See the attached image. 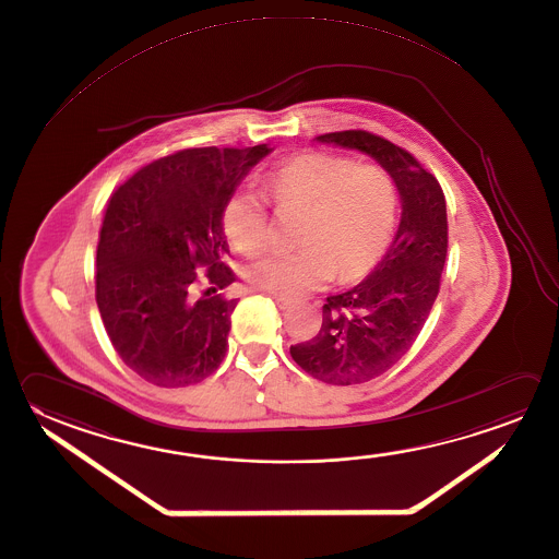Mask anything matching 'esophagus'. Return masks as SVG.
I'll list each match as a JSON object with an SVG mask.
<instances>
[{
	"mask_svg": "<svg viewBox=\"0 0 559 559\" xmlns=\"http://www.w3.org/2000/svg\"><path fill=\"white\" fill-rule=\"evenodd\" d=\"M272 299H274L275 305H277L280 309H289V307L294 305V299H289V297H284V295H272Z\"/></svg>",
	"mask_w": 559,
	"mask_h": 559,
	"instance_id": "esophagus-1",
	"label": "esophagus"
}]
</instances>
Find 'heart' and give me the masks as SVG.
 <instances>
[{"mask_svg":"<svg viewBox=\"0 0 559 559\" xmlns=\"http://www.w3.org/2000/svg\"><path fill=\"white\" fill-rule=\"evenodd\" d=\"M265 193L280 209L301 211L295 252L267 250L243 265V280L270 294L299 297L374 270L396 228V185L380 165H355L323 152H304L265 173ZM223 228L238 252L252 254L267 238L264 197L236 189L224 204Z\"/></svg>","mask_w":559,"mask_h":559,"instance_id":"b5f03b06","label":"heart"}]
</instances>
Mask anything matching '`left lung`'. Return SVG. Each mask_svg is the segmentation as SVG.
<instances>
[{
    "instance_id": "obj_1",
    "label": "left lung",
    "mask_w": 559,
    "mask_h": 559,
    "mask_svg": "<svg viewBox=\"0 0 559 559\" xmlns=\"http://www.w3.org/2000/svg\"><path fill=\"white\" fill-rule=\"evenodd\" d=\"M316 140L370 155L396 183L402 203L400 226L384 258L353 289L329 295L321 331L289 348L307 374L350 386L384 374L426 325L445 265V194L414 155L380 135L346 130Z\"/></svg>"
}]
</instances>
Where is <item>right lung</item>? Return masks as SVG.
Returning <instances> with one entry per match:
<instances>
[{"instance_id": "right-lung-1", "label": "right lung", "mask_w": 559, "mask_h": 559, "mask_svg": "<svg viewBox=\"0 0 559 559\" xmlns=\"http://www.w3.org/2000/svg\"><path fill=\"white\" fill-rule=\"evenodd\" d=\"M267 143L183 150L133 173L112 194L96 250V304L123 365L155 386L197 384L223 362L238 299L224 264V204ZM201 271L212 287L193 298Z\"/></svg>"}]
</instances>
